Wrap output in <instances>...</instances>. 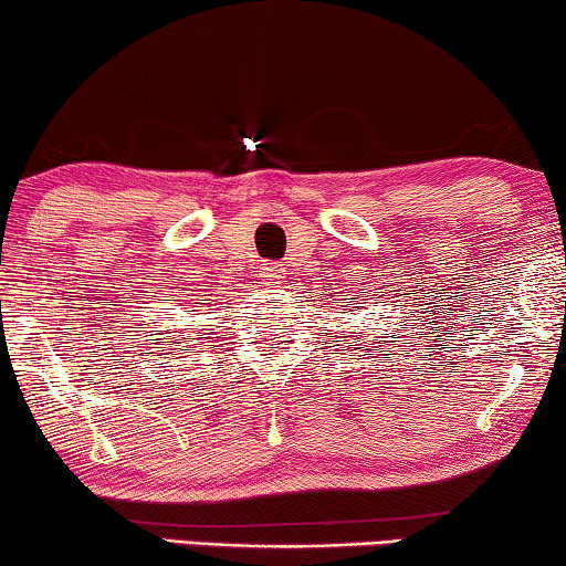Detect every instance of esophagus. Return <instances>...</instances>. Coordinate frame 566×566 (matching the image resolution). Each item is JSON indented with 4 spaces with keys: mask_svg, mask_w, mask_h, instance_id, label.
<instances>
[{
    "mask_svg": "<svg viewBox=\"0 0 566 566\" xmlns=\"http://www.w3.org/2000/svg\"><path fill=\"white\" fill-rule=\"evenodd\" d=\"M262 277H265L268 283H275V281H281V268L275 265V262H268V265H262Z\"/></svg>",
    "mask_w": 566,
    "mask_h": 566,
    "instance_id": "1",
    "label": "esophagus"
}]
</instances>
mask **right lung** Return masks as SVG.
<instances>
[{"label":"right lung","mask_w":566,"mask_h":566,"mask_svg":"<svg viewBox=\"0 0 566 566\" xmlns=\"http://www.w3.org/2000/svg\"><path fill=\"white\" fill-rule=\"evenodd\" d=\"M198 301H203V298H185V308H192V312H200L198 308ZM169 304V298H161V306H167ZM144 332H157V335H165V339H167V345H169V353H180V339H175L172 335H169V329H165L161 327V319H149V327H142ZM180 337L182 339H188L180 332ZM157 345V343H154Z\"/></svg>","instance_id":"1"}]
</instances>
